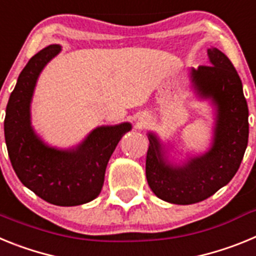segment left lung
Instances as JSON below:
<instances>
[{
    "label": "left lung",
    "mask_w": 256,
    "mask_h": 256,
    "mask_svg": "<svg viewBox=\"0 0 256 256\" xmlns=\"http://www.w3.org/2000/svg\"><path fill=\"white\" fill-rule=\"evenodd\" d=\"M208 58L209 65L191 68L190 80L196 96L209 100L216 110L209 150L177 164L168 159L159 137L148 133V183L158 198L170 204H195L214 195L234 177L248 148V108L241 79L220 50L208 48Z\"/></svg>",
    "instance_id": "obj_1"
}]
</instances>
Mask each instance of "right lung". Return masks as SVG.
Returning <instances> with one entry per match:
<instances>
[{"mask_svg":"<svg viewBox=\"0 0 256 256\" xmlns=\"http://www.w3.org/2000/svg\"><path fill=\"white\" fill-rule=\"evenodd\" d=\"M60 51V44H50L22 70L6 106L4 141L24 186L50 204L76 206L100 195L110 156L132 124L97 126L70 148H52L40 138L32 126V98L40 74Z\"/></svg>","mask_w":256,"mask_h":256,"instance_id":"add662e5","label":"right lung"}]
</instances>
